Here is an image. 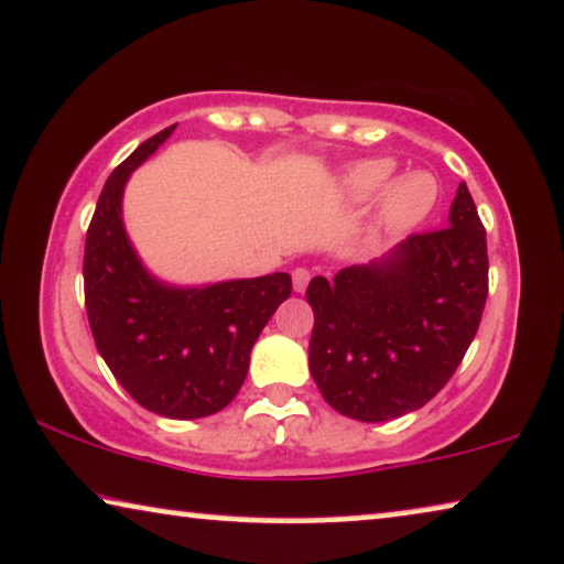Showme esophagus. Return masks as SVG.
I'll list each match as a JSON object with an SVG mask.
<instances>
[{"label": "esophagus", "mask_w": 564, "mask_h": 564, "mask_svg": "<svg viewBox=\"0 0 564 564\" xmlns=\"http://www.w3.org/2000/svg\"><path fill=\"white\" fill-rule=\"evenodd\" d=\"M310 284V272L305 267H297L292 269V288H295V292H305Z\"/></svg>", "instance_id": "1"}]
</instances>
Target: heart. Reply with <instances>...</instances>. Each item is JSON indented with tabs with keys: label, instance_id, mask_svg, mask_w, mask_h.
I'll list each match as a JSON object with an SVG mask.
<instances>
[{
	"label": "heart",
	"instance_id": "heart-1",
	"mask_svg": "<svg viewBox=\"0 0 564 564\" xmlns=\"http://www.w3.org/2000/svg\"><path fill=\"white\" fill-rule=\"evenodd\" d=\"M397 162L391 158H369L350 165L338 177L336 193L346 203H366L377 198L382 187L388 191L381 195L377 216L371 221V236H399L417 228L435 210L440 187L437 181L424 170H414L402 177H394Z\"/></svg>",
	"mask_w": 564,
	"mask_h": 564
}]
</instances>
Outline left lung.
<instances>
[{
  "label": "left lung",
  "mask_w": 564,
  "mask_h": 564,
  "mask_svg": "<svg viewBox=\"0 0 564 564\" xmlns=\"http://www.w3.org/2000/svg\"><path fill=\"white\" fill-rule=\"evenodd\" d=\"M310 373L333 410L387 422L445 387L488 297L486 228L460 183L447 226L412 234L381 262L313 276Z\"/></svg>",
  "instance_id": "obj_1"
}]
</instances>
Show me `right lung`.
Segmentation results:
<instances>
[{"label":"right lung","instance_id":"1","mask_svg":"<svg viewBox=\"0 0 564 564\" xmlns=\"http://www.w3.org/2000/svg\"><path fill=\"white\" fill-rule=\"evenodd\" d=\"M175 127L142 142L106 181L84 251L86 313L96 348L129 397L170 420L221 412L239 394L249 354L292 276L274 272L208 288H167L134 254L121 193Z\"/></svg>","mask_w":564,"mask_h":564}]
</instances>
